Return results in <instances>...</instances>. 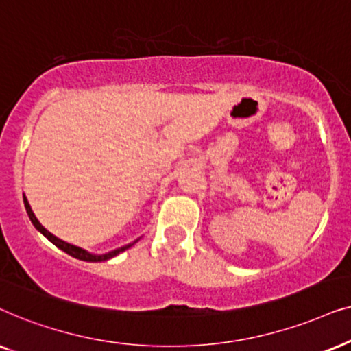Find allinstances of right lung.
<instances>
[{"mask_svg": "<svg viewBox=\"0 0 351 351\" xmlns=\"http://www.w3.org/2000/svg\"><path fill=\"white\" fill-rule=\"evenodd\" d=\"M23 205H25V210H27V213H29L30 221L34 223V226L36 228V230H38V231L41 232V234H43L49 242H53V244H54L56 247H58V249L64 250L65 254H69L70 256H73V258H78V260H83V261H106V260L114 258V256H117L119 254H121V252H125L127 249H130V247L134 245V244H136V242H138V239H136L134 242H132V244H127V245H123V247H119V249L110 250V252H107V254H102V255L91 254V252L82 249V247L72 245V244H69V242H65V241H62V239H59V237H56L54 234H51V232H49L48 230H46L43 224H41V223L38 221V219H36L34 210H32L29 200H27L25 195H23Z\"/></svg>", "mask_w": 351, "mask_h": 351, "instance_id": "right-lung-1", "label": "right lung"}]
</instances>
